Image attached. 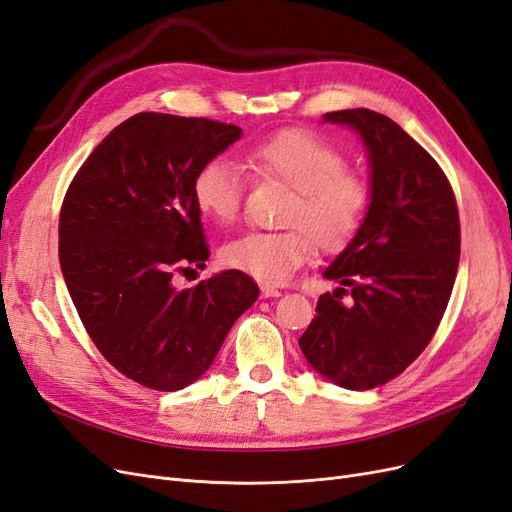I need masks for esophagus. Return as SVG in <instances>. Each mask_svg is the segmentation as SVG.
<instances>
[{"instance_id": "1", "label": "esophagus", "mask_w": 512, "mask_h": 512, "mask_svg": "<svg viewBox=\"0 0 512 512\" xmlns=\"http://www.w3.org/2000/svg\"><path fill=\"white\" fill-rule=\"evenodd\" d=\"M260 294H262V298H275V296H281V292L277 290V288H273V286H260Z\"/></svg>"}]
</instances>
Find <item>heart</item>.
Listing matches in <instances>:
<instances>
[{
	"label": "heart",
	"instance_id": "1",
	"mask_svg": "<svg viewBox=\"0 0 512 512\" xmlns=\"http://www.w3.org/2000/svg\"><path fill=\"white\" fill-rule=\"evenodd\" d=\"M245 165L262 180L290 188L281 231H250L220 250V260L262 284H281L313 254L337 252L356 237L370 205V184L347 167L345 154L309 131H281L245 152ZM243 171L228 158H209L192 182L203 216L218 224L239 218Z\"/></svg>",
	"mask_w": 512,
	"mask_h": 512
}]
</instances>
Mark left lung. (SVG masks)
Instances as JSON below:
<instances>
[{
	"label": "left lung",
	"instance_id": "obj_1",
	"mask_svg": "<svg viewBox=\"0 0 512 512\" xmlns=\"http://www.w3.org/2000/svg\"><path fill=\"white\" fill-rule=\"evenodd\" d=\"M324 120L362 135L373 195L358 235L324 271L341 288L320 296L298 345L326 379L373 390L413 364L443 320L460 264V214L445 171L392 118L358 108Z\"/></svg>",
	"mask_w": 512,
	"mask_h": 512
}]
</instances>
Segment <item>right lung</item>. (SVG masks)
I'll use <instances>...</instances> for the list:
<instances>
[{"mask_svg":"<svg viewBox=\"0 0 512 512\" xmlns=\"http://www.w3.org/2000/svg\"><path fill=\"white\" fill-rule=\"evenodd\" d=\"M239 137L226 122L139 112L103 139L65 192L59 262L69 296L101 356L150 390L197 381L258 298L254 279L235 269L186 290L171 281L205 267L192 182Z\"/></svg>","mask_w":512,"mask_h":512,"instance_id":"obj_1","label":"right lung"}]
</instances>
